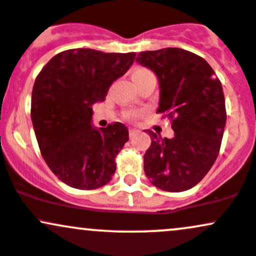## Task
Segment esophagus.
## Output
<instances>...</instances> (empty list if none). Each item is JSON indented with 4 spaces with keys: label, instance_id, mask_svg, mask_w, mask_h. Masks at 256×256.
<instances>
[{
    "label": "esophagus",
    "instance_id": "34e87169",
    "mask_svg": "<svg viewBox=\"0 0 256 256\" xmlns=\"http://www.w3.org/2000/svg\"><path fill=\"white\" fill-rule=\"evenodd\" d=\"M136 133H138V129H134V128L129 129V136H130V138H132V136H136Z\"/></svg>",
    "mask_w": 256,
    "mask_h": 256
}]
</instances>
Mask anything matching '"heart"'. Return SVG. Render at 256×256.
<instances>
[{
	"label": "heart",
	"mask_w": 256,
	"mask_h": 256,
	"mask_svg": "<svg viewBox=\"0 0 256 256\" xmlns=\"http://www.w3.org/2000/svg\"><path fill=\"white\" fill-rule=\"evenodd\" d=\"M132 76H133V80L136 82V80H139V79H144V78H148V76H154V73L149 70H145V68H138V70H134L133 74H132ZM138 116H139V112L134 111V110H128V111H126L124 114V117L129 120H136Z\"/></svg>",
	"instance_id": "b5f03b06"
}]
</instances>
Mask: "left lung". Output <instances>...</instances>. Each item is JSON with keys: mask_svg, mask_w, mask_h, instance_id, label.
<instances>
[{"mask_svg": "<svg viewBox=\"0 0 256 256\" xmlns=\"http://www.w3.org/2000/svg\"><path fill=\"white\" fill-rule=\"evenodd\" d=\"M136 62L158 76V114L170 118L174 132L168 139L148 130L145 174L162 190H188L218 156L227 120L221 82L202 57L183 48L140 52Z\"/></svg>", "mask_w": 256, "mask_h": 256, "instance_id": "left-lung-1", "label": "left lung"}]
</instances>
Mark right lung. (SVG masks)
<instances>
[{
	"label": "right lung",
	"mask_w": 256,
	"mask_h": 256,
	"mask_svg": "<svg viewBox=\"0 0 256 256\" xmlns=\"http://www.w3.org/2000/svg\"><path fill=\"white\" fill-rule=\"evenodd\" d=\"M134 58L136 52L72 48L52 57L38 74L32 127L44 160L67 186L98 189L116 172V156L128 142V129L120 122L94 128L92 106L105 101L110 86Z\"/></svg>",
	"instance_id": "obj_1"
}]
</instances>
